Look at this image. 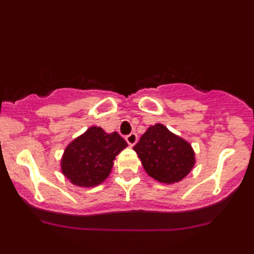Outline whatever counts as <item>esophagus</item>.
Listing matches in <instances>:
<instances>
[{
	"label": "esophagus",
	"instance_id": "obj_1",
	"mask_svg": "<svg viewBox=\"0 0 254 254\" xmlns=\"http://www.w3.org/2000/svg\"><path fill=\"white\" fill-rule=\"evenodd\" d=\"M125 139H127V144H129L130 147H133V145H135L136 142H137V135L135 132H132V133H130V135H127V137H125Z\"/></svg>",
	"mask_w": 254,
	"mask_h": 254
}]
</instances>
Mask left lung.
<instances>
[{"label": "left lung", "mask_w": 254, "mask_h": 254, "mask_svg": "<svg viewBox=\"0 0 254 254\" xmlns=\"http://www.w3.org/2000/svg\"><path fill=\"white\" fill-rule=\"evenodd\" d=\"M133 150L148 176L167 185L183 180L196 164L191 144L160 123L148 127Z\"/></svg>", "instance_id": "8db88e82"}]
</instances>
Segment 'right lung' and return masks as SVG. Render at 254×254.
Returning <instances> with one entry per match:
<instances>
[{
    "label": "right lung",
    "instance_id": "add662e5",
    "mask_svg": "<svg viewBox=\"0 0 254 254\" xmlns=\"http://www.w3.org/2000/svg\"><path fill=\"white\" fill-rule=\"evenodd\" d=\"M127 147L116 131L107 133L100 127H90L66 145L61 171L74 185L94 188L107 179L116 156Z\"/></svg>",
    "mask_w": 254,
    "mask_h": 254
}]
</instances>
